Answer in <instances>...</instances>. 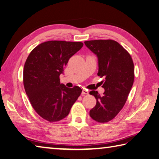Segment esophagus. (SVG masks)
<instances>
[{
  "mask_svg": "<svg viewBox=\"0 0 159 159\" xmlns=\"http://www.w3.org/2000/svg\"><path fill=\"white\" fill-rule=\"evenodd\" d=\"M89 93V91L87 90H86V89H83L82 90V95H88Z\"/></svg>",
  "mask_w": 159,
  "mask_h": 159,
  "instance_id": "1",
  "label": "esophagus"
}]
</instances>
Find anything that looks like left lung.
Returning a JSON list of instances; mask_svg holds the SVG:
<instances>
[{
    "label": "left lung",
    "mask_w": 159,
    "mask_h": 159,
    "mask_svg": "<svg viewBox=\"0 0 159 159\" xmlns=\"http://www.w3.org/2000/svg\"><path fill=\"white\" fill-rule=\"evenodd\" d=\"M86 46L98 57V75L104 77L102 95L92 90L97 103L90 111V116L99 123H107L114 119L127 101L134 79L132 57L117 42L95 40L84 42Z\"/></svg>",
    "instance_id": "obj_1"
}]
</instances>
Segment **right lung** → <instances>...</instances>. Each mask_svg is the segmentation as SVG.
Returning <instances> with one entry per match:
<instances>
[{"label": "right lung", "instance_id": "add662e5", "mask_svg": "<svg viewBox=\"0 0 159 159\" xmlns=\"http://www.w3.org/2000/svg\"><path fill=\"white\" fill-rule=\"evenodd\" d=\"M83 45L81 42H44L35 47L26 60L25 92L34 111L45 120L56 122L65 118L82 93L79 86L69 89L60 84V75Z\"/></svg>", "mask_w": 159, "mask_h": 159}]
</instances>
